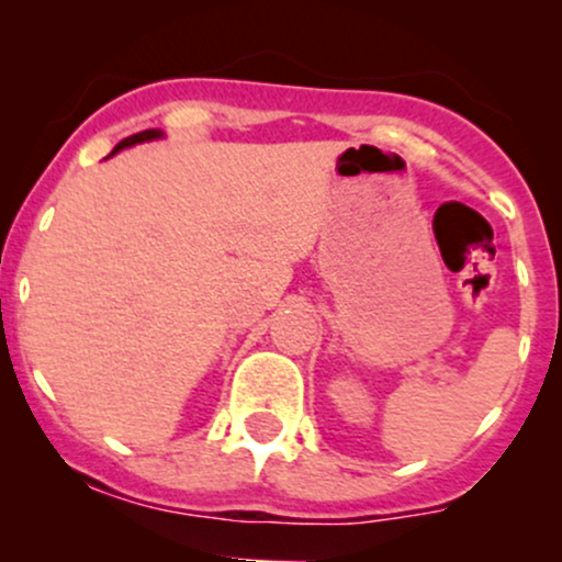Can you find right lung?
Wrapping results in <instances>:
<instances>
[{
  "label": "right lung",
  "mask_w": 562,
  "mask_h": 562,
  "mask_svg": "<svg viewBox=\"0 0 562 562\" xmlns=\"http://www.w3.org/2000/svg\"><path fill=\"white\" fill-rule=\"evenodd\" d=\"M160 137H164V132H160V128H145V132H139V134H132V137L121 139L119 145L113 147V153H111V156H115V153H119V150H124V147H132V145H137V142H150V139H160Z\"/></svg>",
  "instance_id": "1"
}]
</instances>
